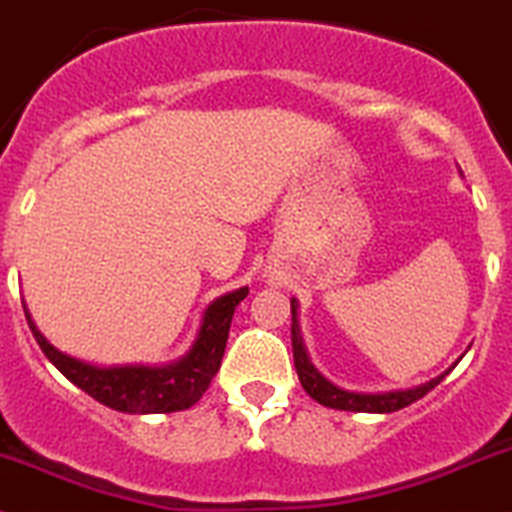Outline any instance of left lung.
I'll use <instances>...</instances> for the list:
<instances>
[{"label":"left lung","instance_id":"8db88e82","mask_svg":"<svg viewBox=\"0 0 512 512\" xmlns=\"http://www.w3.org/2000/svg\"><path fill=\"white\" fill-rule=\"evenodd\" d=\"M290 313H293V328H290V338H293V358H295V371H298V379L303 384V389L308 391L310 399H315L323 407L331 409H343V412H369V414H389L399 412V409L409 407L417 399H422L424 394L434 389L444 376L450 371H444L437 379L427 381V384L417 386V389L407 391H386V394H356V391H343L338 386H333L331 381L323 379L318 374L313 364H310L308 353H305L303 336H300L298 326V300H290Z\"/></svg>","mask_w":512,"mask_h":512}]
</instances>
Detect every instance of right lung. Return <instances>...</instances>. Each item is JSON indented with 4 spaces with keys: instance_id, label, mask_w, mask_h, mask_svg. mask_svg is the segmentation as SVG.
Returning <instances> with one entry per match:
<instances>
[{
    "instance_id": "right-lung-1",
    "label": "right lung",
    "mask_w": 512,
    "mask_h": 512,
    "mask_svg": "<svg viewBox=\"0 0 512 512\" xmlns=\"http://www.w3.org/2000/svg\"><path fill=\"white\" fill-rule=\"evenodd\" d=\"M247 298V288L222 295L204 310L202 328L197 341L184 358L169 366H116V369H98L70 358L45 341L27 313L32 336L40 343L42 353L50 358L62 376H68L75 386L93 396L105 407L126 414H169L194 407L209 389L212 379L222 366L224 346H227L229 326H232L234 308Z\"/></svg>"
}]
</instances>
